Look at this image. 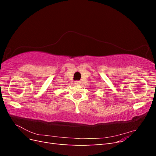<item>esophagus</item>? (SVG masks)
<instances>
[{
    "label": "esophagus",
    "instance_id": "esophagus-1",
    "mask_svg": "<svg viewBox=\"0 0 156 156\" xmlns=\"http://www.w3.org/2000/svg\"><path fill=\"white\" fill-rule=\"evenodd\" d=\"M75 84H76V85H79V84H81V81H77L75 82Z\"/></svg>",
    "mask_w": 156,
    "mask_h": 156
}]
</instances>
